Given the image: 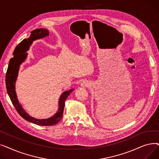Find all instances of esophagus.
<instances>
[{"label": "esophagus", "mask_w": 159, "mask_h": 159, "mask_svg": "<svg viewBox=\"0 0 159 159\" xmlns=\"http://www.w3.org/2000/svg\"><path fill=\"white\" fill-rule=\"evenodd\" d=\"M89 85V82H88L87 80L82 81V82H81V84H80V86H81V87H82V88L88 87Z\"/></svg>", "instance_id": "esophagus-1"}]
</instances>
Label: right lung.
<instances>
[{
  "label": "right lung",
  "instance_id": "1",
  "mask_svg": "<svg viewBox=\"0 0 159 159\" xmlns=\"http://www.w3.org/2000/svg\"><path fill=\"white\" fill-rule=\"evenodd\" d=\"M48 35L49 32L46 29L40 28L33 30L31 32L30 37L27 39H24L15 48V51L13 53L14 56L10 61L6 74V86L7 92L16 110L17 111L19 114L24 119L35 124L39 125V126H53V125H55L62 119L66 99L74 89H71L70 90L64 91L62 93L59 98V101H58V110L53 116L45 119H37L32 117L31 116L25 111L21 104L19 102L15 91V82L18 76L20 65L26 60L28 55L26 52L29 49L30 46L31 45L33 42L37 39L44 38Z\"/></svg>",
  "mask_w": 159,
  "mask_h": 159
}]
</instances>
